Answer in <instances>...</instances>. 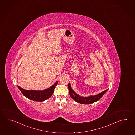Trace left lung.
I'll return each mask as SVG.
<instances>
[{"label": "left lung", "instance_id": "left-lung-1", "mask_svg": "<svg viewBox=\"0 0 135 135\" xmlns=\"http://www.w3.org/2000/svg\"><path fill=\"white\" fill-rule=\"evenodd\" d=\"M68 86L69 88V94L72 99L78 103H80L81 104H89L99 100L102 98V96L105 93V92L108 90V89H107L104 91L95 96L82 97L80 96L77 93H76L72 89L70 83H69L68 84Z\"/></svg>", "mask_w": 135, "mask_h": 135}]
</instances>
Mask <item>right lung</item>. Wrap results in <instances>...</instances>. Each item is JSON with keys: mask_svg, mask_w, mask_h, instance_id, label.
Returning <instances> with one entry per match:
<instances>
[{"mask_svg": "<svg viewBox=\"0 0 135 135\" xmlns=\"http://www.w3.org/2000/svg\"><path fill=\"white\" fill-rule=\"evenodd\" d=\"M58 81L55 82L51 86L44 90H27L17 85L20 90L23 96L28 99L36 102H43L49 99L52 95L55 86L58 84Z\"/></svg>", "mask_w": 135, "mask_h": 135, "instance_id": "right-lung-1", "label": "right lung"}]
</instances>
